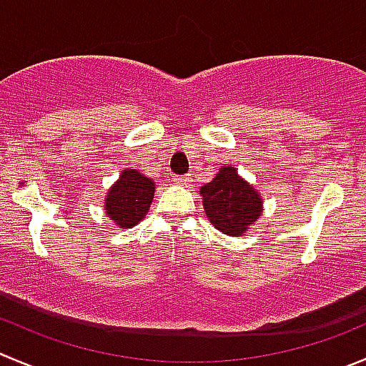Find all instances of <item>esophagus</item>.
Listing matches in <instances>:
<instances>
[{"label": "esophagus", "instance_id": "1", "mask_svg": "<svg viewBox=\"0 0 366 366\" xmlns=\"http://www.w3.org/2000/svg\"><path fill=\"white\" fill-rule=\"evenodd\" d=\"M173 180H175L177 184H187V182H189V177H187V175H177Z\"/></svg>", "mask_w": 366, "mask_h": 366}]
</instances>
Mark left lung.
I'll return each instance as SVG.
<instances>
[{
  "instance_id": "1",
  "label": "left lung",
  "mask_w": 366,
  "mask_h": 366,
  "mask_svg": "<svg viewBox=\"0 0 366 366\" xmlns=\"http://www.w3.org/2000/svg\"><path fill=\"white\" fill-rule=\"evenodd\" d=\"M200 194L207 218L229 236H241L261 216V197L232 166H223L211 182L202 186Z\"/></svg>"
}]
</instances>
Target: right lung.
Segmentation results:
<instances>
[{"mask_svg":"<svg viewBox=\"0 0 366 366\" xmlns=\"http://www.w3.org/2000/svg\"><path fill=\"white\" fill-rule=\"evenodd\" d=\"M155 184L136 169H125L105 200L107 216L118 227H134L144 218L154 200Z\"/></svg>","mask_w":366,"mask_h":366,"instance_id":"1","label":"right lung"}]
</instances>
